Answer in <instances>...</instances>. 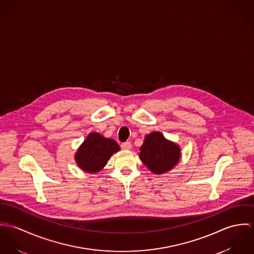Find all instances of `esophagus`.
I'll return each mask as SVG.
<instances>
[{"label":"esophagus","instance_id":"1","mask_svg":"<svg viewBox=\"0 0 254 254\" xmlns=\"http://www.w3.org/2000/svg\"><path fill=\"white\" fill-rule=\"evenodd\" d=\"M121 147H122V149H123V150H125V151H128V150H130V149H131V143H130V142H128V141L124 142V143H122Z\"/></svg>","mask_w":254,"mask_h":254}]
</instances>
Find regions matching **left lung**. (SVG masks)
Returning a JSON list of instances; mask_svg holds the SVG:
<instances>
[{"mask_svg": "<svg viewBox=\"0 0 254 254\" xmlns=\"http://www.w3.org/2000/svg\"><path fill=\"white\" fill-rule=\"evenodd\" d=\"M141 162L154 174H164L180 161L181 149L175 142L167 139L160 131L147 134L139 149Z\"/></svg>", "mask_w": 254, "mask_h": 254, "instance_id": "8db88e82", "label": "left lung"}]
</instances>
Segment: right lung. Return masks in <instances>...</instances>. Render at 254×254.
Segmentation results:
<instances>
[{
    "label": "right lung",
    "instance_id": "right-lung-1",
    "mask_svg": "<svg viewBox=\"0 0 254 254\" xmlns=\"http://www.w3.org/2000/svg\"><path fill=\"white\" fill-rule=\"evenodd\" d=\"M119 144L98 132H90L75 154L78 167L87 173H97L107 165L108 160L120 151Z\"/></svg>",
    "mask_w": 254,
    "mask_h": 254
}]
</instances>
